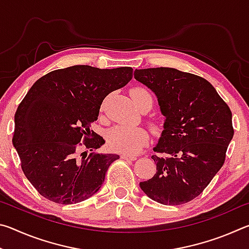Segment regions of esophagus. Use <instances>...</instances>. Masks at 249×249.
I'll use <instances>...</instances> for the list:
<instances>
[{
	"label": "esophagus",
	"instance_id": "obj_1",
	"mask_svg": "<svg viewBox=\"0 0 249 249\" xmlns=\"http://www.w3.org/2000/svg\"><path fill=\"white\" fill-rule=\"evenodd\" d=\"M121 158L122 159H125V160H136L137 159V156H134V155H122Z\"/></svg>",
	"mask_w": 249,
	"mask_h": 249
}]
</instances>
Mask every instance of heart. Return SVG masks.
Masks as SVG:
<instances>
[{
	"mask_svg": "<svg viewBox=\"0 0 249 249\" xmlns=\"http://www.w3.org/2000/svg\"><path fill=\"white\" fill-rule=\"evenodd\" d=\"M130 96L137 107L146 101H150L153 103V96L150 92L142 87H136L132 89ZM107 140L112 149L125 154H136L148 140V133L142 127L115 125L107 132Z\"/></svg>",
	"mask_w": 249,
	"mask_h": 249,
	"instance_id": "1",
	"label": "heart"
}]
</instances>
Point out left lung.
I'll return each instance as SVG.
<instances>
[{
	"mask_svg": "<svg viewBox=\"0 0 249 249\" xmlns=\"http://www.w3.org/2000/svg\"><path fill=\"white\" fill-rule=\"evenodd\" d=\"M138 82L154 92L163 130L151 158L153 178L140 183L158 203L180 205L201 195L222 166L234 135L231 112L214 87L199 75L174 68L135 70Z\"/></svg>",
	"mask_w": 249,
	"mask_h": 249,
	"instance_id": "8db88e82",
	"label": "left lung"
}]
</instances>
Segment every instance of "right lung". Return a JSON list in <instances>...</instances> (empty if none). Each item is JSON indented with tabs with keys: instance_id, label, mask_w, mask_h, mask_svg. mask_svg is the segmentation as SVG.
Here are the masks:
<instances>
[{
	"instance_id": "right-lung-1",
	"label": "right lung",
	"mask_w": 249,
	"mask_h": 249,
	"mask_svg": "<svg viewBox=\"0 0 249 249\" xmlns=\"http://www.w3.org/2000/svg\"><path fill=\"white\" fill-rule=\"evenodd\" d=\"M130 67L72 66L37 80L15 113L13 145L26 178L40 196L59 204L89 199L104 182L115 154H78L105 141L90 130L105 96L126 86Z\"/></svg>"
}]
</instances>
